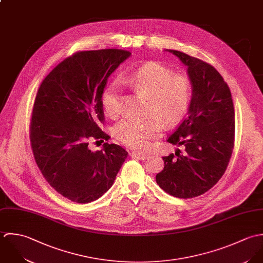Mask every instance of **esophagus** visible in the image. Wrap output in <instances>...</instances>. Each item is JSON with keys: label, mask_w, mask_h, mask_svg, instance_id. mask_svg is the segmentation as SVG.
<instances>
[{"label": "esophagus", "mask_w": 263, "mask_h": 263, "mask_svg": "<svg viewBox=\"0 0 263 263\" xmlns=\"http://www.w3.org/2000/svg\"><path fill=\"white\" fill-rule=\"evenodd\" d=\"M130 156H131L132 158L143 159V160L148 157L146 154H144V153H139V152H132V153L130 154Z\"/></svg>", "instance_id": "34e87169"}]
</instances>
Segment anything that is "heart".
<instances>
[{
  "label": "heart",
  "instance_id": "heart-1",
  "mask_svg": "<svg viewBox=\"0 0 263 263\" xmlns=\"http://www.w3.org/2000/svg\"><path fill=\"white\" fill-rule=\"evenodd\" d=\"M125 80L137 92L149 99L146 120L126 118L114 127V136L123 144L143 149L160 135L163 125L179 124L192 100L193 85L189 77L157 62L147 63L126 75ZM105 114L115 117L120 111V82L109 83L102 95Z\"/></svg>",
  "mask_w": 263,
  "mask_h": 263
}]
</instances>
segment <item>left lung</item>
Listing matches in <instances>:
<instances>
[{
    "instance_id": "obj_1",
    "label": "left lung",
    "mask_w": 263,
    "mask_h": 263,
    "mask_svg": "<svg viewBox=\"0 0 263 263\" xmlns=\"http://www.w3.org/2000/svg\"><path fill=\"white\" fill-rule=\"evenodd\" d=\"M167 52L187 66L193 95L186 118L166 139L184 151L163 157L156 179L170 195L187 199L209 191L224 174L235 142V109L231 90L214 67L187 53Z\"/></svg>"
}]
</instances>
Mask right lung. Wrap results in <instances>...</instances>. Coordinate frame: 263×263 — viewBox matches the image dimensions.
Wrapping results in <instances>:
<instances>
[{
    "label": "right lung",
    "mask_w": 263,
    "mask_h": 263,
    "mask_svg": "<svg viewBox=\"0 0 263 263\" xmlns=\"http://www.w3.org/2000/svg\"><path fill=\"white\" fill-rule=\"evenodd\" d=\"M130 54L118 49L73 53L37 90L29 129L34 159L47 182L73 202L103 196L128 157L118 144L105 142L98 152L88 144L109 138L99 127L105 122L102 95L109 75Z\"/></svg>",
    "instance_id": "add662e5"
}]
</instances>
